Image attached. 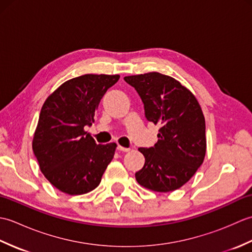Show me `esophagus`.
<instances>
[{"instance_id": "esophagus-1", "label": "esophagus", "mask_w": 252, "mask_h": 252, "mask_svg": "<svg viewBox=\"0 0 252 252\" xmlns=\"http://www.w3.org/2000/svg\"><path fill=\"white\" fill-rule=\"evenodd\" d=\"M118 151H120V152H125V153H126V152H129L131 148H127V147H123V146H121V145H118Z\"/></svg>"}]
</instances>
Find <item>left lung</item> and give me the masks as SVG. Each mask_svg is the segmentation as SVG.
I'll list each match as a JSON object with an SVG mask.
<instances>
[{
  "label": "left lung",
  "instance_id": "8db88e82",
  "mask_svg": "<svg viewBox=\"0 0 252 252\" xmlns=\"http://www.w3.org/2000/svg\"><path fill=\"white\" fill-rule=\"evenodd\" d=\"M136 90L148 121L160 126L154 147L138 148L145 164L138 184L154 191H172L196 173L206 155V123L200 105L178 80L159 72L125 77Z\"/></svg>",
  "mask_w": 252,
  "mask_h": 252
}]
</instances>
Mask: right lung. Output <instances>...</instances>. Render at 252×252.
Masks as SVG:
<instances>
[{
	"mask_svg": "<svg viewBox=\"0 0 252 252\" xmlns=\"http://www.w3.org/2000/svg\"><path fill=\"white\" fill-rule=\"evenodd\" d=\"M119 74H84L68 80L44 101L32 149L50 183L68 195L96 189L114 158L116 143L97 145L84 131L94 122L106 91Z\"/></svg>",
	"mask_w": 252,
	"mask_h": 252,
	"instance_id": "obj_1",
	"label": "right lung"
}]
</instances>
